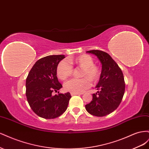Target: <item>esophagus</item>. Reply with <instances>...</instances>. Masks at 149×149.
I'll return each mask as SVG.
<instances>
[{"label": "esophagus", "mask_w": 149, "mask_h": 149, "mask_svg": "<svg viewBox=\"0 0 149 149\" xmlns=\"http://www.w3.org/2000/svg\"><path fill=\"white\" fill-rule=\"evenodd\" d=\"M81 94L80 93H71V96H74V95H81Z\"/></svg>", "instance_id": "esophagus-1"}]
</instances>
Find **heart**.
Instances as JSON below:
<instances>
[{
    "instance_id": "1",
    "label": "heart",
    "mask_w": 149,
    "mask_h": 149,
    "mask_svg": "<svg viewBox=\"0 0 149 149\" xmlns=\"http://www.w3.org/2000/svg\"><path fill=\"white\" fill-rule=\"evenodd\" d=\"M93 58L88 55H83L68 60H62L58 65L56 74L61 80H65L72 74L73 66L76 64L83 68L81 79H71L65 84V89L71 93H81L91 86L93 81H96L100 76V70L94 65ZM92 79H91V78Z\"/></svg>"
}]
</instances>
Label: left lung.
<instances>
[{
	"mask_svg": "<svg viewBox=\"0 0 149 149\" xmlns=\"http://www.w3.org/2000/svg\"><path fill=\"white\" fill-rule=\"evenodd\" d=\"M96 55L102 65L100 80L93 94V100L85 106L91 115L102 117L109 114L119 106L125 92L123 71L109 54L97 49L86 52Z\"/></svg>",
	"mask_w": 149,
	"mask_h": 149,
	"instance_id": "1",
	"label": "left lung"
}]
</instances>
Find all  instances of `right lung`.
I'll return each mask as SVG.
<instances>
[{
  "mask_svg": "<svg viewBox=\"0 0 149 149\" xmlns=\"http://www.w3.org/2000/svg\"><path fill=\"white\" fill-rule=\"evenodd\" d=\"M65 55H49L40 58L31 68L26 79V96L31 109L44 119H55L66 110L70 93L52 95L62 88L56 76L58 63Z\"/></svg>",
  "mask_w": 149,
  "mask_h": 149,
  "instance_id": "right-lung-1",
  "label": "right lung"
}]
</instances>
